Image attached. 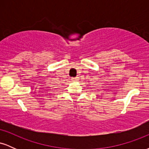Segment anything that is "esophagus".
<instances>
[{"label":"esophagus","instance_id":"34e87169","mask_svg":"<svg viewBox=\"0 0 149 149\" xmlns=\"http://www.w3.org/2000/svg\"><path fill=\"white\" fill-rule=\"evenodd\" d=\"M71 80H72V81H73V82H76L78 80V77H76V78H71Z\"/></svg>","mask_w":149,"mask_h":149}]
</instances>
